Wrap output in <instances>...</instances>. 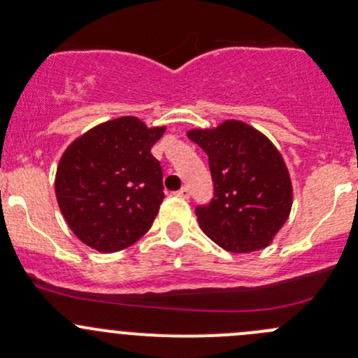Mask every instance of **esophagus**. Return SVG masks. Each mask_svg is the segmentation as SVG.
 I'll return each mask as SVG.
<instances>
[{
  "label": "esophagus",
  "instance_id": "obj_1",
  "mask_svg": "<svg viewBox=\"0 0 358 358\" xmlns=\"http://www.w3.org/2000/svg\"><path fill=\"white\" fill-rule=\"evenodd\" d=\"M176 196L183 197V199H189V187H182V189L176 192Z\"/></svg>",
  "mask_w": 358,
  "mask_h": 358
}]
</instances>
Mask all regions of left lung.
I'll return each mask as SVG.
<instances>
[{
    "label": "left lung",
    "mask_w": 358,
    "mask_h": 358,
    "mask_svg": "<svg viewBox=\"0 0 358 358\" xmlns=\"http://www.w3.org/2000/svg\"><path fill=\"white\" fill-rule=\"evenodd\" d=\"M187 136L208 154L215 183L213 201L196 209L202 232L236 255L265 249L292 206L291 176L277 147L236 119Z\"/></svg>",
    "instance_id": "left-lung-1"
}]
</instances>
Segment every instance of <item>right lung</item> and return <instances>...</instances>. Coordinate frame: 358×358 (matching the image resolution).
<instances>
[{
  "label": "right lung",
  "mask_w": 358,
  "mask_h": 358,
  "mask_svg": "<svg viewBox=\"0 0 358 358\" xmlns=\"http://www.w3.org/2000/svg\"><path fill=\"white\" fill-rule=\"evenodd\" d=\"M166 126L135 115L102 122L60 157L55 196L69 229L100 252L135 244L152 227L164 199L162 168L150 154Z\"/></svg>",
  "instance_id": "1"
}]
</instances>
